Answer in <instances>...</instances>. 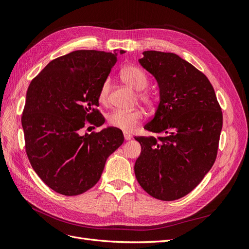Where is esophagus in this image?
Returning <instances> with one entry per match:
<instances>
[{
  "label": "esophagus",
  "mask_w": 249,
  "mask_h": 249,
  "mask_svg": "<svg viewBox=\"0 0 249 249\" xmlns=\"http://www.w3.org/2000/svg\"><path fill=\"white\" fill-rule=\"evenodd\" d=\"M124 140H130L132 138L131 135L129 133H126V132L124 133Z\"/></svg>",
  "instance_id": "esophagus-1"
}]
</instances>
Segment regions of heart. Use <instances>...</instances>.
Here are the masks:
<instances>
[{"label":"heart","mask_w":249,"mask_h":249,"mask_svg":"<svg viewBox=\"0 0 249 249\" xmlns=\"http://www.w3.org/2000/svg\"><path fill=\"white\" fill-rule=\"evenodd\" d=\"M120 77L125 84L136 90L144 89L148 84V79L145 72L140 67L135 65H127L120 71ZM110 82L105 81L99 91V102L101 104H107L109 101ZM139 100L150 107L155 104V97L148 91H141L138 94ZM144 117V113L140 109L134 110H113L107 115V123L110 126L116 127L124 132H131L136 127Z\"/></svg>","instance_id":"heart-1"}]
</instances>
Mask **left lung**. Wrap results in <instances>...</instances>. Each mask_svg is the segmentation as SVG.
<instances>
[{
  "instance_id": "left-lung-1",
  "label": "left lung",
  "mask_w": 249,
  "mask_h": 249,
  "mask_svg": "<svg viewBox=\"0 0 249 249\" xmlns=\"http://www.w3.org/2000/svg\"><path fill=\"white\" fill-rule=\"evenodd\" d=\"M139 63L159 85V105L144 126L159 136L135 137L141 145L135 176L150 196L176 200L190 193L212 168L222 111L209 79L179 56L145 51Z\"/></svg>"
}]
</instances>
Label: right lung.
<instances>
[{
  "label": "right lung",
  "mask_w": 249,
  "mask_h": 249,
  "mask_svg": "<svg viewBox=\"0 0 249 249\" xmlns=\"http://www.w3.org/2000/svg\"><path fill=\"white\" fill-rule=\"evenodd\" d=\"M116 61V52L74 51L52 60L30 83L21 115L26 153L37 176L57 193L73 196L92 188L123 144V132L113 126L80 135L87 124L105 122L95 107Z\"/></svg>",
  "instance_id": "1"
}]
</instances>
